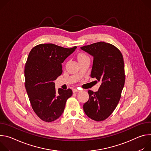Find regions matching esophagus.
I'll use <instances>...</instances> for the list:
<instances>
[{
    "mask_svg": "<svg viewBox=\"0 0 151 151\" xmlns=\"http://www.w3.org/2000/svg\"><path fill=\"white\" fill-rule=\"evenodd\" d=\"M78 91H79V90H78V89H77V88H74V89H73V92L74 93H76V92H78Z\"/></svg>",
    "mask_w": 151,
    "mask_h": 151,
    "instance_id": "34e87169",
    "label": "esophagus"
}]
</instances>
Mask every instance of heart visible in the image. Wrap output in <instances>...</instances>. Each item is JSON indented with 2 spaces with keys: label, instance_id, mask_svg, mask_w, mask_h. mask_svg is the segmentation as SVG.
I'll use <instances>...</instances> for the list:
<instances>
[{
  "label": "heart",
  "instance_id": "1",
  "mask_svg": "<svg viewBox=\"0 0 151 151\" xmlns=\"http://www.w3.org/2000/svg\"><path fill=\"white\" fill-rule=\"evenodd\" d=\"M88 58V57L86 55H85V54H80L78 56V58L79 60L85 59V58Z\"/></svg>",
  "mask_w": 151,
  "mask_h": 151
}]
</instances>
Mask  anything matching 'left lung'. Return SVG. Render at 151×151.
Instances as JSON below:
<instances>
[{
	"label": "left lung",
	"instance_id": "obj_1",
	"mask_svg": "<svg viewBox=\"0 0 151 151\" xmlns=\"http://www.w3.org/2000/svg\"><path fill=\"white\" fill-rule=\"evenodd\" d=\"M80 48L93 57L91 77L101 82L97 92L88 91L83 110L89 118L102 121L113 113L121 96L125 78L123 56L118 48L105 42Z\"/></svg>",
	"mask_w": 151,
	"mask_h": 151
}]
</instances>
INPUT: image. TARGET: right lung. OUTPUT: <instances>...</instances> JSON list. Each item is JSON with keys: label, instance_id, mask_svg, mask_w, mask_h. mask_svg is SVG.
Wrapping results in <instances>:
<instances>
[{"label": "right lung", "instance_id": "right-lung-1", "mask_svg": "<svg viewBox=\"0 0 151 151\" xmlns=\"http://www.w3.org/2000/svg\"><path fill=\"white\" fill-rule=\"evenodd\" d=\"M53 44H41L30 52L24 67L25 87L32 107L39 118L47 122L58 119L66 100L73 95L71 89H55V80L62 73V63L76 49Z\"/></svg>", "mask_w": 151, "mask_h": 151}]
</instances>
